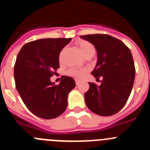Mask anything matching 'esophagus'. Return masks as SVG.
Instances as JSON below:
<instances>
[{"label": "esophagus", "mask_w": 150, "mask_h": 150, "mask_svg": "<svg viewBox=\"0 0 150 150\" xmlns=\"http://www.w3.org/2000/svg\"><path fill=\"white\" fill-rule=\"evenodd\" d=\"M75 83H76V85L79 84V83H80V80H79V79H75Z\"/></svg>", "instance_id": "esophagus-1"}]
</instances>
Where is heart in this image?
I'll list each match as a JSON object with an SVG mask.
<instances>
[{
	"instance_id": "obj_1",
	"label": "heart",
	"mask_w": 150,
	"mask_h": 150,
	"mask_svg": "<svg viewBox=\"0 0 150 150\" xmlns=\"http://www.w3.org/2000/svg\"><path fill=\"white\" fill-rule=\"evenodd\" d=\"M78 46L79 48L83 53V55H86V54L95 52V47L91 43L86 40H81L78 43ZM62 55V52L61 53V56ZM87 72L86 68H79V67H71V68L68 69L67 71V74L71 75V76H76V77L81 78L84 76L86 73Z\"/></svg>"
}]
</instances>
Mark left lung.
<instances>
[{
    "label": "left lung",
    "mask_w": 150,
    "mask_h": 150,
    "mask_svg": "<svg viewBox=\"0 0 150 150\" xmlns=\"http://www.w3.org/2000/svg\"><path fill=\"white\" fill-rule=\"evenodd\" d=\"M81 38L96 48L98 62L91 74L102 78L100 86L88 83L86 104L99 116L116 114L126 104L133 87L135 67L132 52L123 42L107 34H88Z\"/></svg>",
    "instance_id": "8db88e82"
}]
</instances>
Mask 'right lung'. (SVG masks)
<instances>
[{"label":"right lung","mask_w":150,"mask_h":150,"mask_svg":"<svg viewBox=\"0 0 150 150\" xmlns=\"http://www.w3.org/2000/svg\"><path fill=\"white\" fill-rule=\"evenodd\" d=\"M71 38H46L22 47L14 66L16 88L28 109L45 120L62 115L69 92L76 86L71 76H62L59 85L50 77L59 68V54Z\"/></svg>","instance_id":"right-lung-1"}]
</instances>
